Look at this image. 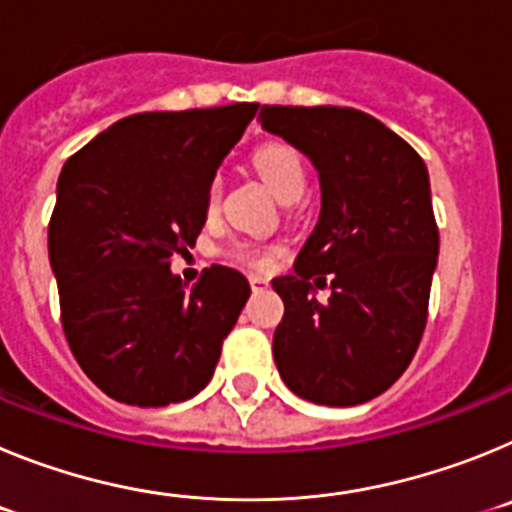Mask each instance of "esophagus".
Masks as SVG:
<instances>
[{
  "instance_id": "34e87169",
  "label": "esophagus",
  "mask_w": 512,
  "mask_h": 512,
  "mask_svg": "<svg viewBox=\"0 0 512 512\" xmlns=\"http://www.w3.org/2000/svg\"><path fill=\"white\" fill-rule=\"evenodd\" d=\"M248 282H251L253 292H266V289H269V279L259 277V274H251V279H248Z\"/></svg>"
}]
</instances>
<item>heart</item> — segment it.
Masks as SVG:
<instances>
[{"instance_id":"heart-1","label":"heart","mask_w":512,"mask_h":512,"mask_svg":"<svg viewBox=\"0 0 512 512\" xmlns=\"http://www.w3.org/2000/svg\"><path fill=\"white\" fill-rule=\"evenodd\" d=\"M253 166H256V171L261 174L266 187L274 192V197H277L279 202L305 192L307 187L305 164H302V158L297 156L289 146L271 143V146L259 148L256 156H253ZM217 202H220V179H215V182L210 184V192H207V207H210V210H215ZM235 256H238V259L256 261V264H266V261H269V253L251 246H238L235 248Z\"/></svg>"}]
</instances>
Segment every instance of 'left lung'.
Segmentation results:
<instances>
[{
	"label": "left lung",
	"instance_id": "obj_1",
	"mask_svg": "<svg viewBox=\"0 0 512 512\" xmlns=\"http://www.w3.org/2000/svg\"><path fill=\"white\" fill-rule=\"evenodd\" d=\"M259 122L320 179L318 223L295 274L271 282L284 302L274 361L302 400L361 405L400 379L423 336L438 264L428 169L400 135L351 107L264 104Z\"/></svg>",
	"mask_w": 512,
	"mask_h": 512
}]
</instances>
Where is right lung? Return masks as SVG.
Wrapping results in <instances>:
<instances>
[{"label":"right lung","mask_w":512,"mask_h":512,"mask_svg":"<svg viewBox=\"0 0 512 512\" xmlns=\"http://www.w3.org/2000/svg\"><path fill=\"white\" fill-rule=\"evenodd\" d=\"M259 104L140 112L63 164L48 256L63 333L104 395L164 408L200 395L251 295L230 266L187 287L171 256L207 223V192Z\"/></svg>","instance_id":"add662e5"}]
</instances>
